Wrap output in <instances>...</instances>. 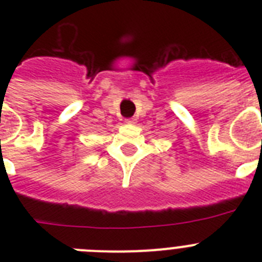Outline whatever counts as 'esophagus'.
I'll return each mask as SVG.
<instances>
[{
  "mask_svg": "<svg viewBox=\"0 0 262 262\" xmlns=\"http://www.w3.org/2000/svg\"><path fill=\"white\" fill-rule=\"evenodd\" d=\"M126 123L127 124H135L136 123V119H135V118H127Z\"/></svg>",
  "mask_w": 262,
  "mask_h": 262,
  "instance_id": "1",
  "label": "esophagus"
}]
</instances>
